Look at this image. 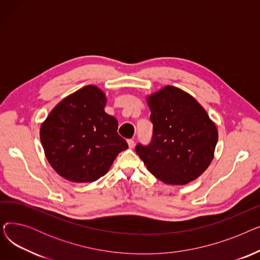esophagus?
I'll list each match as a JSON object with an SVG mask.
<instances>
[{"label": "esophagus", "mask_w": 260, "mask_h": 260, "mask_svg": "<svg viewBox=\"0 0 260 260\" xmlns=\"http://www.w3.org/2000/svg\"><path fill=\"white\" fill-rule=\"evenodd\" d=\"M127 144H128V147H129V148H134V146H135V141H134L133 139H129V140H127Z\"/></svg>", "instance_id": "1"}]
</instances>
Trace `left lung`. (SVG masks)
Listing matches in <instances>:
<instances>
[{"mask_svg": "<svg viewBox=\"0 0 260 260\" xmlns=\"http://www.w3.org/2000/svg\"><path fill=\"white\" fill-rule=\"evenodd\" d=\"M146 102L153 138L147 146H136V153L163 183L184 185L197 179L214 158L216 124L193 95L178 87L167 85Z\"/></svg>", "mask_w": 260, "mask_h": 260, "instance_id": "obj_1", "label": "left lung"}]
</instances>
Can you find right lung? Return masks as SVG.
<instances>
[{
    "label": "right lung",
    "instance_id": "obj_1",
    "mask_svg": "<svg viewBox=\"0 0 260 260\" xmlns=\"http://www.w3.org/2000/svg\"><path fill=\"white\" fill-rule=\"evenodd\" d=\"M105 92L87 85L67 95L41 124L40 139L51 168L72 182H93L128 147L118 121L105 113Z\"/></svg>",
    "mask_w": 260,
    "mask_h": 260
}]
</instances>
